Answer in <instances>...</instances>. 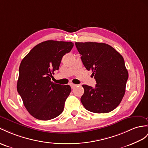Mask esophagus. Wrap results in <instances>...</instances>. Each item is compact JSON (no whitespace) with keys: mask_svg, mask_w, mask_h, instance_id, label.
<instances>
[{"mask_svg":"<svg viewBox=\"0 0 148 148\" xmlns=\"http://www.w3.org/2000/svg\"><path fill=\"white\" fill-rule=\"evenodd\" d=\"M70 85L71 86V88H74L75 86H77V85H75V84H72V83H71V84H70Z\"/></svg>","mask_w":148,"mask_h":148,"instance_id":"1","label":"esophagus"}]
</instances>
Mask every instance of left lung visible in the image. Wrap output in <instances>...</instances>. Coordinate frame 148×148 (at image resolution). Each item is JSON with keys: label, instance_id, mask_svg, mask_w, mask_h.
Wrapping results in <instances>:
<instances>
[{"label": "left lung", "instance_id": "left-lung-1", "mask_svg": "<svg viewBox=\"0 0 148 148\" xmlns=\"http://www.w3.org/2000/svg\"><path fill=\"white\" fill-rule=\"evenodd\" d=\"M83 64L91 70L97 84L94 88L83 85L81 102L94 113H107L119 105L128 79L123 57L110 45L102 42H75Z\"/></svg>", "mask_w": 148, "mask_h": 148}]
</instances>
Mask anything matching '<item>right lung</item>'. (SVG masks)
I'll use <instances>...</instances> for the list:
<instances>
[{"label": "right lung", "instance_id": "add662e5", "mask_svg": "<svg viewBox=\"0 0 148 148\" xmlns=\"http://www.w3.org/2000/svg\"><path fill=\"white\" fill-rule=\"evenodd\" d=\"M72 42L48 40L35 46L21 62L17 90L32 117L48 121L62 113L71 92L70 85L54 84L51 79L59 69L63 56Z\"/></svg>", "mask_w": 148, "mask_h": 148}]
</instances>
